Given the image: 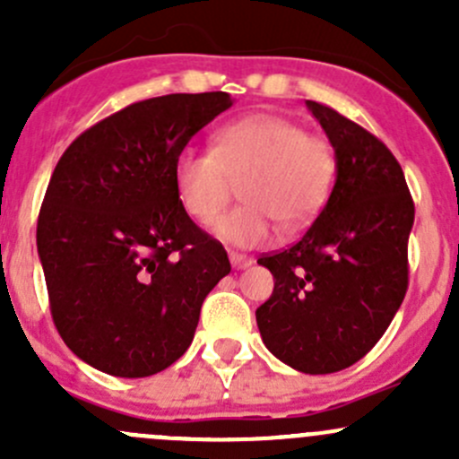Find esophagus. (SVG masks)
<instances>
[{
  "mask_svg": "<svg viewBox=\"0 0 459 459\" xmlns=\"http://www.w3.org/2000/svg\"><path fill=\"white\" fill-rule=\"evenodd\" d=\"M230 264H233V268H247V266H251L253 264V259L251 257H247V255H242V253H230Z\"/></svg>",
  "mask_w": 459,
  "mask_h": 459,
  "instance_id": "1",
  "label": "esophagus"
}]
</instances>
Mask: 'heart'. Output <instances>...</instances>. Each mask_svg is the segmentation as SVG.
I'll return each mask as SVG.
<instances>
[{
	"mask_svg": "<svg viewBox=\"0 0 459 459\" xmlns=\"http://www.w3.org/2000/svg\"><path fill=\"white\" fill-rule=\"evenodd\" d=\"M335 173L333 143L280 115L239 119L212 135V151L184 148L173 164L179 202L202 224L215 220L230 184L244 179L242 206L211 226L220 242L238 248L271 242L275 224L281 230L308 224L328 200Z\"/></svg>",
	"mask_w": 459,
	"mask_h": 459,
	"instance_id": "1",
	"label": "heart"
}]
</instances>
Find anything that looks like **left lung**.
<instances>
[{"label": "left lung", "instance_id": "obj_1", "mask_svg": "<svg viewBox=\"0 0 459 459\" xmlns=\"http://www.w3.org/2000/svg\"><path fill=\"white\" fill-rule=\"evenodd\" d=\"M307 106L335 148V186L298 244L257 259L275 286L255 317L277 359L326 375L362 359L395 317L409 289L415 206L377 137L328 106Z\"/></svg>", "mask_w": 459, "mask_h": 459}]
</instances>
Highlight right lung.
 Returning a JSON list of instances; mask_svg holds the SVG:
<instances>
[{
	"mask_svg": "<svg viewBox=\"0 0 459 459\" xmlns=\"http://www.w3.org/2000/svg\"><path fill=\"white\" fill-rule=\"evenodd\" d=\"M230 106L221 91L137 101L82 133L55 166L37 253L59 335L97 371L148 377L178 362L230 273L173 182L178 152Z\"/></svg>",
	"mask_w": 459,
	"mask_h": 459,
	"instance_id": "1",
	"label": "right lung"
}]
</instances>
